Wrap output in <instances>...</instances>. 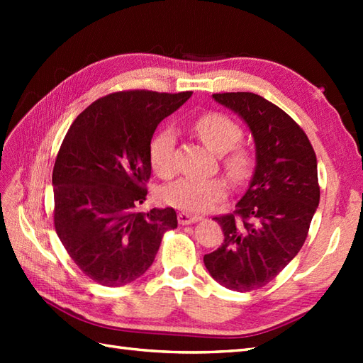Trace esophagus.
Instances as JSON below:
<instances>
[{
    "instance_id": "1",
    "label": "esophagus",
    "mask_w": 363,
    "mask_h": 363,
    "mask_svg": "<svg viewBox=\"0 0 363 363\" xmlns=\"http://www.w3.org/2000/svg\"><path fill=\"white\" fill-rule=\"evenodd\" d=\"M201 220L199 215H191L187 212H179L177 213V221H179V225H191V223H196Z\"/></svg>"
}]
</instances>
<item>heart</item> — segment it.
Returning <instances> with one entry per match:
<instances>
[{
    "label": "heart",
    "mask_w": 363,
    "mask_h": 363,
    "mask_svg": "<svg viewBox=\"0 0 363 363\" xmlns=\"http://www.w3.org/2000/svg\"><path fill=\"white\" fill-rule=\"evenodd\" d=\"M191 129L206 148L221 154L223 167L230 179L235 182L248 179L252 172L254 156L248 146L238 145L242 128L235 120L220 112H206L191 121ZM174 145V134L168 128L159 130L151 140L150 162L160 177H172L176 172ZM226 194L228 184L221 177H184L164 189V201L186 212H206L221 201Z\"/></svg>",
    "instance_id": "heart-1"
}]
</instances>
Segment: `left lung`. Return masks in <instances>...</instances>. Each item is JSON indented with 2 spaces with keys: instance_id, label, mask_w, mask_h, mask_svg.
Segmentation results:
<instances>
[{
  "instance_id": "obj_1",
  "label": "left lung",
  "mask_w": 363,
  "mask_h": 363,
  "mask_svg": "<svg viewBox=\"0 0 363 363\" xmlns=\"http://www.w3.org/2000/svg\"><path fill=\"white\" fill-rule=\"evenodd\" d=\"M256 145V168L235 212L215 221L225 240L204 256L215 281L235 291L272 282L303 248L320 203L317 156L306 133L276 104L250 91L215 94Z\"/></svg>"
}]
</instances>
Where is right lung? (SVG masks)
I'll return each mask as SVG.
<instances>
[{"label": "right lung", "instance_id": "right-lung-1", "mask_svg": "<svg viewBox=\"0 0 363 363\" xmlns=\"http://www.w3.org/2000/svg\"><path fill=\"white\" fill-rule=\"evenodd\" d=\"M191 91H117L96 99L68 129L52 169L54 226L90 279L121 287L151 267L162 237L177 226L172 207L137 212L151 176L159 123Z\"/></svg>", "mask_w": 363, "mask_h": 363}]
</instances>
